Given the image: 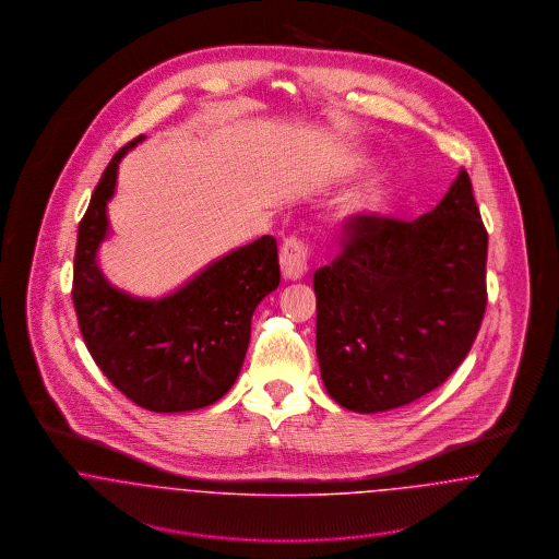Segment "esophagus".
<instances>
[{"label":"esophagus","instance_id":"34e87169","mask_svg":"<svg viewBox=\"0 0 559 559\" xmlns=\"http://www.w3.org/2000/svg\"><path fill=\"white\" fill-rule=\"evenodd\" d=\"M284 280H301L310 269V247L301 239H288L280 253Z\"/></svg>","mask_w":559,"mask_h":559}]
</instances>
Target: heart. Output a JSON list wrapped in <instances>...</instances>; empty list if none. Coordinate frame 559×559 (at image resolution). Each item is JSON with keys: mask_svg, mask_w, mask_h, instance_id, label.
Masks as SVG:
<instances>
[{"mask_svg": "<svg viewBox=\"0 0 559 559\" xmlns=\"http://www.w3.org/2000/svg\"><path fill=\"white\" fill-rule=\"evenodd\" d=\"M388 200H390V187L381 180H372L353 195L348 209L355 215L368 217V215L379 213L388 204Z\"/></svg>", "mask_w": 559, "mask_h": 559, "instance_id": "heart-1", "label": "heart"}]
</instances>
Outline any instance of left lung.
Returning a JSON list of instances; mask_svg holds the SVG:
<instances>
[{
  "label": "left lung",
  "mask_w": 559,
  "mask_h": 559,
  "mask_svg": "<svg viewBox=\"0 0 559 559\" xmlns=\"http://www.w3.org/2000/svg\"><path fill=\"white\" fill-rule=\"evenodd\" d=\"M488 235L465 169L417 222L355 217L314 275L320 377L340 406L383 413L461 366L486 310Z\"/></svg>",
  "instance_id": "left-lung-1"
}]
</instances>
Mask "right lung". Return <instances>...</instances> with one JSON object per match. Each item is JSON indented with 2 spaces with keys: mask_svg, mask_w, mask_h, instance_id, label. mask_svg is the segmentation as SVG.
<instances>
[{
  "mask_svg": "<svg viewBox=\"0 0 559 559\" xmlns=\"http://www.w3.org/2000/svg\"><path fill=\"white\" fill-rule=\"evenodd\" d=\"M144 140L114 155L92 193L78 233L73 304L100 372L142 408L182 413L217 402L235 385L253 310L280 286L277 242L262 237L237 247L160 299L111 286L98 266V247L109 237L107 202L120 160Z\"/></svg>",
  "mask_w": 559,
  "mask_h": 559,
  "instance_id": "right-lung-1",
  "label": "right lung"
}]
</instances>
